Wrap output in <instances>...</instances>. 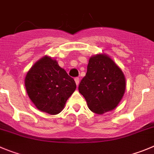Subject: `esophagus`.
Masks as SVG:
<instances>
[{
  "label": "esophagus",
  "mask_w": 154,
  "mask_h": 154,
  "mask_svg": "<svg viewBox=\"0 0 154 154\" xmlns=\"http://www.w3.org/2000/svg\"><path fill=\"white\" fill-rule=\"evenodd\" d=\"M75 82L76 85H79V77H75Z\"/></svg>",
  "instance_id": "esophagus-1"
}]
</instances>
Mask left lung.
<instances>
[{
	"instance_id": "1",
	"label": "left lung",
	"mask_w": 154,
	"mask_h": 154,
	"mask_svg": "<svg viewBox=\"0 0 154 154\" xmlns=\"http://www.w3.org/2000/svg\"><path fill=\"white\" fill-rule=\"evenodd\" d=\"M125 87L121 69L111 58L99 54L90 58L79 91L86 100L88 108L101 115L116 108L125 94Z\"/></svg>"
}]
</instances>
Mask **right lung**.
Instances as JSON below:
<instances>
[{"mask_svg":"<svg viewBox=\"0 0 154 154\" xmlns=\"http://www.w3.org/2000/svg\"><path fill=\"white\" fill-rule=\"evenodd\" d=\"M25 86L36 108L49 115L61 112L76 88L74 79L49 56L42 58L29 69Z\"/></svg>","mask_w":154,"mask_h":154,"instance_id":"1","label":"right lung"}]
</instances>
